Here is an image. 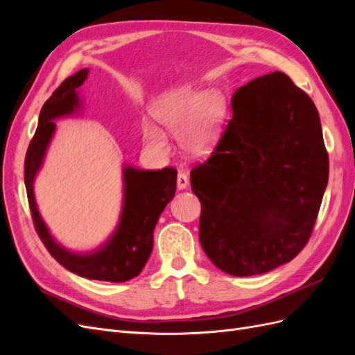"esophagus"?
<instances>
[{
  "instance_id": "1",
  "label": "esophagus",
  "mask_w": 355,
  "mask_h": 355,
  "mask_svg": "<svg viewBox=\"0 0 355 355\" xmlns=\"http://www.w3.org/2000/svg\"><path fill=\"white\" fill-rule=\"evenodd\" d=\"M188 185H189L188 176L184 173V171H179V173H178V188L179 189H187Z\"/></svg>"
}]
</instances>
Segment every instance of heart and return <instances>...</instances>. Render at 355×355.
Listing matches in <instances>:
<instances>
[{"label":"heart","instance_id":"heart-1","mask_svg":"<svg viewBox=\"0 0 355 355\" xmlns=\"http://www.w3.org/2000/svg\"><path fill=\"white\" fill-rule=\"evenodd\" d=\"M225 108L227 103L219 90L201 93L194 89H176L159 99L154 116L167 133L179 136V144L188 155L201 157L216 142ZM144 141L155 155L166 158L170 154L167 137L158 127L146 125Z\"/></svg>","mask_w":355,"mask_h":355}]
</instances>
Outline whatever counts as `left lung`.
<instances>
[{"mask_svg": "<svg viewBox=\"0 0 355 355\" xmlns=\"http://www.w3.org/2000/svg\"><path fill=\"white\" fill-rule=\"evenodd\" d=\"M327 180L314 102L283 72L252 80L235 92L214 153L191 171L202 250L237 277L290 262L309 240Z\"/></svg>", "mask_w": 355, "mask_h": 355, "instance_id": "1", "label": "left lung"}]
</instances>
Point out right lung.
<instances>
[{
	"mask_svg": "<svg viewBox=\"0 0 355 355\" xmlns=\"http://www.w3.org/2000/svg\"><path fill=\"white\" fill-rule=\"evenodd\" d=\"M87 77V68L71 75L42 106L37 132L25 158V187L35 230L50 254L60 265L89 280L123 283L141 274L148 262L154 245V228L159 214L175 197L178 173L171 167L141 170L130 164L124 166L121 216L111 237L98 249L87 253L68 250L55 240L38 211L34 182L56 132V124L53 121L81 110L78 87Z\"/></svg>",
	"mask_w": 355,
	"mask_h": 355,
	"instance_id": "add662e5",
	"label": "right lung"
}]
</instances>
